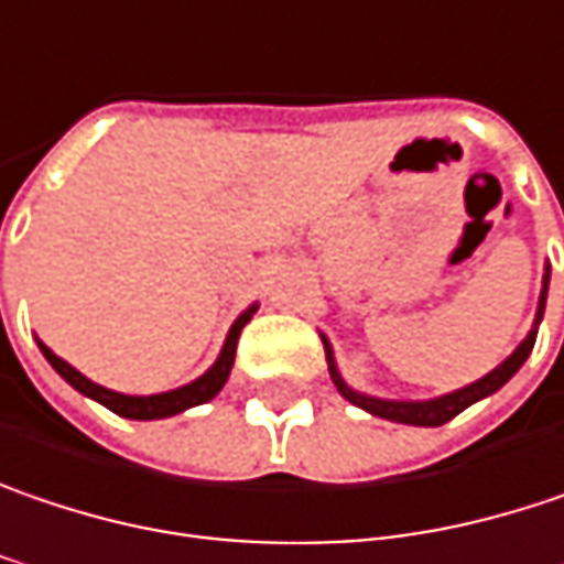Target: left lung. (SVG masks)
Listing matches in <instances>:
<instances>
[{
	"instance_id": "obj_1",
	"label": "left lung",
	"mask_w": 564,
	"mask_h": 564,
	"mask_svg": "<svg viewBox=\"0 0 564 564\" xmlns=\"http://www.w3.org/2000/svg\"><path fill=\"white\" fill-rule=\"evenodd\" d=\"M546 286H549V271H546ZM546 286H543V296H540V318H543V310H546ZM533 345H536V328L527 335V341L513 350L511 357H508L498 370H491L488 377H481L479 382H473V386H466V389H456V392L441 395V399H431V402H382V399L360 395V392L348 389V382L341 380V373H338V367H335V357H332V350H328V341H325V360H328V373H332V380H335V386H338V392H341L348 402H354L357 409L377 414V417H386V421H399V424L441 427V424L453 421L459 412H466L473 402H479V399H485V395L498 392V389H501V386L511 380L513 373L523 367V360L530 357Z\"/></svg>"
}]
</instances>
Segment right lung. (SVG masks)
I'll return each instance as SVG.
<instances>
[{"instance_id":"add662e5","label":"right lung","mask_w":564,"mask_h":564,"mask_svg":"<svg viewBox=\"0 0 564 564\" xmlns=\"http://www.w3.org/2000/svg\"><path fill=\"white\" fill-rule=\"evenodd\" d=\"M251 315H254V306H251L249 313H242L236 318V325H232V332H229V338H226V345H223L219 360H216L214 367H210L200 380H194L191 386H182V389H175V392H162V395H120V392H111V389H105V386H98V382L85 380L79 370H73V367H69L63 357H56L47 345H41V350H44V357L51 360L53 370L69 382L73 389H79L83 395L101 402L105 409H111V412L120 414V417L152 421V417H169V414H178L184 412V409H191V405H204V402L214 399L216 392L223 389V382L229 380V370H232V360H236V345H239V332L246 328V322H249Z\"/></svg>"}]
</instances>
